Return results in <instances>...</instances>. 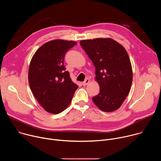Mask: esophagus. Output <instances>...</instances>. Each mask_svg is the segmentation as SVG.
Returning <instances> with one entry per match:
<instances>
[{
    "label": "esophagus",
    "instance_id": "34e87169",
    "mask_svg": "<svg viewBox=\"0 0 161 161\" xmlns=\"http://www.w3.org/2000/svg\"><path fill=\"white\" fill-rule=\"evenodd\" d=\"M89 82H90V80H89L88 78H86V79L85 80V81H83V82L82 83V85H83V86H86V85H87L89 83Z\"/></svg>",
    "mask_w": 161,
    "mask_h": 161
}]
</instances>
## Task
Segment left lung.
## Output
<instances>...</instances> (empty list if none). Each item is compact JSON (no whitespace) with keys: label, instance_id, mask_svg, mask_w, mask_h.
Wrapping results in <instances>:
<instances>
[{"label":"left lung","instance_id":"8db88e82","mask_svg":"<svg viewBox=\"0 0 161 161\" xmlns=\"http://www.w3.org/2000/svg\"><path fill=\"white\" fill-rule=\"evenodd\" d=\"M80 45L96 67L100 92L92 97L103 111L111 112L122 104L130 90L132 69L123 46L111 38L82 40Z\"/></svg>","mask_w":161,"mask_h":161}]
</instances>
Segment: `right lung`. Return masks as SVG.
Segmentation results:
<instances>
[{
    "label": "right lung",
    "instance_id": "1",
    "mask_svg": "<svg viewBox=\"0 0 161 161\" xmlns=\"http://www.w3.org/2000/svg\"><path fill=\"white\" fill-rule=\"evenodd\" d=\"M76 44L72 41L52 40L42 44L31 59L30 88L40 105L50 113L58 114L65 109L78 88L64 65L66 52Z\"/></svg>",
    "mask_w": 161,
    "mask_h": 161
}]
</instances>
